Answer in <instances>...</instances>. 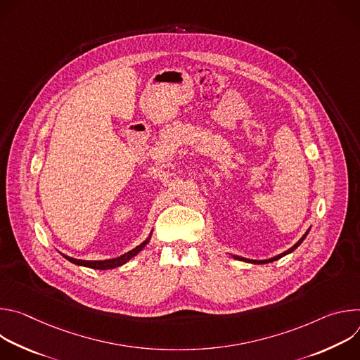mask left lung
Segmentation results:
<instances>
[{
    "label": "left lung",
    "mask_w": 360,
    "mask_h": 360,
    "mask_svg": "<svg viewBox=\"0 0 360 360\" xmlns=\"http://www.w3.org/2000/svg\"><path fill=\"white\" fill-rule=\"evenodd\" d=\"M309 233V229L306 231V233L290 248V249H288L286 252H283V253H281V255H278V256H275V258H271V259H264V261H255V259H246V258H242V256H236V255H232L235 259H238V261H243V262H250V264H258V265H264V264H269V262H274V261H278V259H281L282 256H285V255H288V253H290V252H293L302 242H303V239L306 238V235Z\"/></svg>",
    "instance_id": "obj_1"
}]
</instances>
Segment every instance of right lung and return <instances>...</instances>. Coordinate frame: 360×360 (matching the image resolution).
<instances>
[{"label": "right lung", "instance_id": "obj_1", "mask_svg": "<svg viewBox=\"0 0 360 360\" xmlns=\"http://www.w3.org/2000/svg\"><path fill=\"white\" fill-rule=\"evenodd\" d=\"M152 233V232H150ZM150 239V235L148 236V239H145L141 245H138L135 249L118 256V258H114V259H105V261H82V259H75V258H71V256H67V255H63L64 258L75 265H79V266H86V268H91V269H101V271H105V269H114V268H118V266H122L124 264H127L129 259H132L135 255H138L145 246L146 243L149 242Z\"/></svg>", "mask_w": 360, "mask_h": 360}]
</instances>
